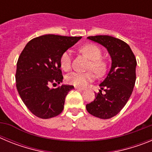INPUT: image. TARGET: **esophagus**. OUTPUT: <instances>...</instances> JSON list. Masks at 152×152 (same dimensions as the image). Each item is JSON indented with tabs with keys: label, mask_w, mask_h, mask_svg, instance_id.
<instances>
[{
	"label": "esophagus",
	"mask_w": 152,
	"mask_h": 152,
	"mask_svg": "<svg viewBox=\"0 0 152 152\" xmlns=\"http://www.w3.org/2000/svg\"><path fill=\"white\" fill-rule=\"evenodd\" d=\"M75 89L80 90V91H84V88H80V87H76V86H75Z\"/></svg>",
	"instance_id": "obj_1"
}]
</instances>
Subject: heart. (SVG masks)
I'll list each match as a JSON object with an SVG mask.
<instances>
[{
    "label": "heart",
    "mask_w": 152,
    "mask_h": 152,
    "mask_svg": "<svg viewBox=\"0 0 152 152\" xmlns=\"http://www.w3.org/2000/svg\"><path fill=\"white\" fill-rule=\"evenodd\" d=\"M80 51L83 54L91 60L88 68L93 70L97 75H103L105 72L106 64L100 58L102 52L100 49L94 44H86L80 47ZM60 66L64 71H68L72 66V52L71 50H66L61 54L60 57ZM94 75L92 72H72L66 77L67 82L76 87L83 88L88 85L90 82L94 80Z\"/></svg>",
    "instance_id": "b5f03b06"
}]
</instances>
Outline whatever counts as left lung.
<instances>
[{"label": "left lung", "mask_w": 152, "mask_h": 152, "mask_svg": "<svg viewBox=\"0 0 152 152\" xmlns=\"http://www.w3.org/2000/svg\"><path fill=\"white\" fill-rule=\"evenodd\" d=\"M88 39L100 44L108 51L112 59L107 77L100 84L94 101L86 105L88 112L100 119L117 115L125 107L135 86L136 59L131 48L123 40L110 36H88ZM105 91L102 94V91Z\"/></svg>", "instance_id": "left-lung-1"}]
</instances>
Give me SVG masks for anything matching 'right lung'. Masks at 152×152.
<instances>
[{
  "label": "right lung",
  "instance_id": "right-lung-1",
  "mask_svg": "<svg viewBox=\"0 0 152 152\" xmlns=\"http://www.w3.org/2000/svg\"><path fill=\"white\" fill-rule=\"evenodd\" d=\"M81 39L73 36L44 35L31 39L17 63L16 86L23 102L31 113L41 119L59 115L72 85L49 88L62 82L60 57Z\"/></svg>",
  "mask_w": 152,
  "mask_h": 152
}]
</instances>
